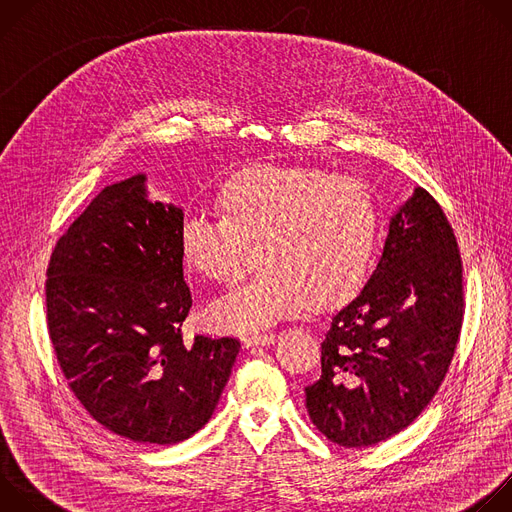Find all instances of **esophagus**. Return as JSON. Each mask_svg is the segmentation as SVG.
<instances>
[{
	"instance_id": "1",
	"label": "esophagus",
	"mask_w": 512,
	"mask_h": 512,
	"mask_svg": "<svg viewBox=\"0 0 512 512\" xmlns=\"http://www.w3.org/2000/svg\"><path fill=\"white\" fill-rule=\"evenodd\" d=\"M275 334H255V336H245L243 338V346L245 348H253V346H267L275 342Z\"/></svg>"
}]
</instances>
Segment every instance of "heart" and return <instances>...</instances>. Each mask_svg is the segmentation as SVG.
Masks as SVG:
<instances>
[{
  "label": "heart",
  "mask_w": 512,
  "mask_h": 512,
  "mask_svg": "<svg viewBox=\"0 0 512 512\" xmlns=\"http://www.w3.org/2000/svg\"><path fill=\"white\" fill-rule=\"evenodd\" d=\"M223 216L188 214L180 257L188 271L231 285L263 257V269L216 300L206 320L223 332H259L350 298L367 279L379 214L360 180L302 166H253L216 196Z\"/></svg>",
  "instance_id": "heart-1"
}]
</instances>
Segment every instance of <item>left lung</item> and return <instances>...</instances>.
Segmentation results:
<instances>
[{"label":"left lung","mask_w":512,"mask_h":512,"mask_svg":"<svg viewBox=\"0 0 512 512\" xmlns=\"http://www.w3.org/2000/svg\"><path fill=\"white\" fill-rule=\"evenodd\" d=\"M462 314L454 231L417 186L389 218L373 275L330 322L322 377L306 387L312 423L344 448L373 446L405 429L446 377Z\"/></svg>","instance_id":"left-lung-1"}]
</instances>
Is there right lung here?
Here are the masks:
<instances>
[{
  "mask_svg": "<svg viewBox=\"0 0 512 512\" xmlns=\"http://www.w3.org/2000/svg\"><path fill=\"white\" fill-rule=\"evenodd\" d=\"M184 212L135 174L99 192L48 265V332L68 387L109 431L172 446L202 429L241 342L182 338Z\"/></svg>",
  "mask_w": 512,
  "mask_h": 512,
  "instance_id": "1",
  "label": "right lung"
}]
</instances>
